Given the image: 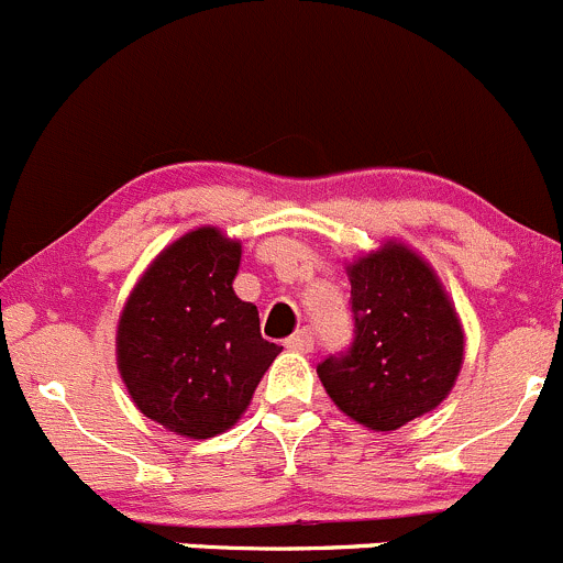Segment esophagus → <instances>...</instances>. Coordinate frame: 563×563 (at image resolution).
Segmentation results:
<instances>
[{
    "label": "esophagus",
    "instance_id": "34e87169",
    "mask_svg": "<svg viewBox=\"0 0 563 563\" xmlns=\"http://www.w3.org/2000/svg\"><path fill=\"white\" fill-rule=\"evenodd\" d=\"M286 349H291V352H310V349H313V335H310V330L294 332L286 341Z\"/></svg>",
    "mask_w": 563,
    "mask_h": 563
}]
</instances>
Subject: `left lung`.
Returning a JSON list of instances; mask_svg holds the SVG:
<instances>
[{"instance_id": "left-lung-1", "label": "left lung", "mask_w": 563, "mask_h": 563, "mask_svg": "<svg viewBox=\"0 0 563 563\" xmlns=\"http://www.w3.org/2000/svg\"><path fill=\"white\" fill-rule=\"evenodd\" d=\"M354 341L316 365L335 407L374 432H396L454 390L465 330L427 258L387 239L346 264Z\"/></svg>"}]
</instances>
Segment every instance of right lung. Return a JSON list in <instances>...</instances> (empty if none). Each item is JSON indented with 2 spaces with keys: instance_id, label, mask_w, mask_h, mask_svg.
I'll list each match as a JSON object with an SVG mask.
<instances>
[{
  "instance_id": "obj_1",
  "label": "right lung",
  "mask_w": 563,
  "mask_h": 563,
  "mask_svg": "<svg viewBox=\"0 0 563 563\" xmlns=\"http://www.w3.org/2000/svg\"><path fill=\"white\" fill-rule=\"evenodd\" d=\"M242 242L203 225L167 244L131 288L114 335L118 371L145 418L189 440L228 432L283 346L233 291Z\"/></svg>"
}]
</instances>
